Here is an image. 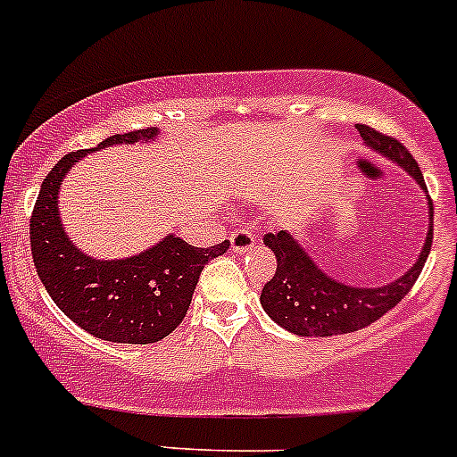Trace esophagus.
I'll return each instance as SVG.
<instances>
[{"instance_id":"34e87169","label":"esophagus","mask_w":457,"mask_h":457,"mask_svg":"<svg viewBox=\"0 0 457 457\" xmlns=\"http://www.w3.org/2000/svg\"><path fill=\"white\" fill-rule=\"evenodd\" d=\"M255 234L252 232V229H247V228H238V229H234L232 232V237H229V243H232V249L234 252H247V249H252L253 245H255Z\"/></svg>"}]
</instances>
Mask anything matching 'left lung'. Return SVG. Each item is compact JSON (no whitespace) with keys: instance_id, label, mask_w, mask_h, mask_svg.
<instances>
[{"instance_id":"left-lung-1","label":"left lung","mask_w":457,"mask_h":457,"mask_svg":"<svg viewBox=\"0 0 457 457\" xmlns=\"http://www.w3.org/2000/svg\"><path fill=\"white\" fill-rule=\"evenodd\" d=\"M360 137L367 145L386 158L401 164L420 188L425 187L423 173L412 158V154L397 138L386 137L369 125H358ZM434 240V205L429 199V232L419 260L403 278L379 288H355L328 278L317 264L310 260L288 232H275L264 237V245L275 253L278 269L275 275L264 284L260 303L264 312L278 325L297 336H336L358 332L382 319L393 310L405 295L412 290L420 270L425 267Z\"/></svg>"}]
</instances>
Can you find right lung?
<instances>
[{"mask_svg":"<svg viewBox=\"0 0 457 457\" xmlns=\"http://www.w3.org/2000/svg\"><path fill=\"white\" fill-rule=\"evenodd\" d=\"M155 132L147 128L114 134L95 149L149 140ZM88 152L67 154L43 179L29 219L34 267L54 303L84 332L110 343H158L182 323L204 267L228 252L229 243L223 240L202 249L167 237L149 252L128 260L108 262L84 255L60 223L58 188L71 164Z\"/></svg>","mask_w":457,"mask_h":457,"instance_id":"1","label":"right lung"}]
</instances>
